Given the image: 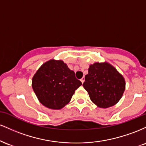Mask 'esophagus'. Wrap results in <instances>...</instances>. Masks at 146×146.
<instances>
[{"label":"esophagus","instance_id":"34e87169","mask_svg":"<svg viewBox=\"0 0 146 146\" xmlns=\"http://www.w3.org/2000/svg\"><path fill=\"white\" fill-rule=\"evenodd\" d=\"M80 81H81V82L83 84L84 82V81H85V78H84V77H83V78H82V79H81V80H80Z\"/></svg>","mask_w":146,"mask_h":146}]
</instances>
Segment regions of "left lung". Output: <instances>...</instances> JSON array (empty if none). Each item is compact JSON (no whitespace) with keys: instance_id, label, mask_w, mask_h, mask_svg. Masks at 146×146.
<instances>
[{"instance_id":"obj_1","label":"left lung","mask_w":146,"mask_h":146,"mask_svg":"<svg viewBox=\"0 0 146 146\" xmlns=\"http://www.w3.org/2000/svg\"><path fill=\"white\" fill-rule=\"evenodd\" d=\"M83 86L93 104L99 108H107L121 100L125 81L123 75L110 63L95 62L89 66Z\"/></svg>"}]
</instances>
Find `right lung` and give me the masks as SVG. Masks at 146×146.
<instances>
[{
	"instance_id": "add662e5",
	"label": "right lung",
	"mask_w": 146,
	"mask_h": 146,
	"mask_svg": "<svg viewBox=\"0 0 146 146\" xmlns=\"http://www.w3.org/2000/svg\"><path fill=\"white\" fill-rule=\"evenodd\" d=\"M82 85L75 73L62 60L51 59L38 69L32 78L33 90L46 108L59 110L71 101L75 90Z\"/></svg>"
}]
</instances>
